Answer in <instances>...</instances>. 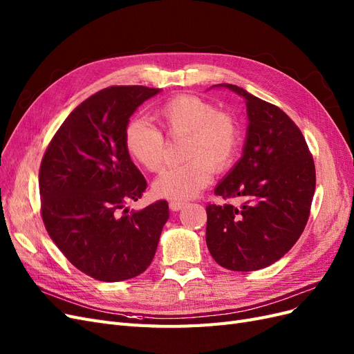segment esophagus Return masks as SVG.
Masks as SVG:
<instances>
[{
	"label": "esophagus",
	"instance_id": "34e87169",
	"mask_svg": "<svg viewBox=\"0 0 354 354\" xmlns=\"http://www.w3.org/2000/svg\"><path fill=\"white\" fill-rule=\"evenodd\" d=\"M185 205H186L185 201H177V199L169 201V209L171 211H180Z\"/></svg>",
	"mask_w": 354,
	"mask_h": 354
}]
</instances>
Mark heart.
<instances>
[{
  "label": "heart",
  "instance_id": "heart-1",
  "mask_svg": "<svg viewBox=\"0 0 354 354\" xmlns=\"http://www.w3.org/2000/svg\"><path fill=\"white\" fill-rule=\"evenodd\" d=\"M153 120L168 137L186 138V162L164 169L155 180L153 192L160 198H194L209 183L214 169H227L238 158L241 127L236 118L205 99L176 95L158 106ZM124 146L130 158L147 171L155 173L164 164V136L140 118L127 124Z\"/></svg>",
  "mask_w": 354,
  "mask_h": 354
}]
</instances>
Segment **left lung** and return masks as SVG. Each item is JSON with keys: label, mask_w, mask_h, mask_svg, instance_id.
Wrapping results in <instances>:
<instances>
[{"label": "left lung", "mask_w": 354, "mask_h": 354, "mask_svg": "<svg viewBox=\"0 0 354 354\" xmlns=\"http://www.w3.org/2000/svg\"><path fill=\"white\" fill-rule=\"evenodd\" d=\"M245 99L248 128L242 158L214 194L241 205L208 203L207 245L224 269L252 272L276 263L306 227L316 187L306 138L282 109L233 84Z\"/></svg>", "instance_id": "8db88e82"}]
</instances>
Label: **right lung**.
Segmentation results:
<instances>
[{
  "instance_id": "add662e5",
  "label": "right lung",
  "mask_w": 354,
  "mask_h": 354,
  "mask_svg": "<svg viewBox=\"0 0 354 354\" xmlns=\"http://www.w3.org/2000/svg\"><path fill=\"white\" fill-rule=\"evenodd\" d=\"M159 88L115 85L75 108L39 168L41 216L50 238L82 273L120 282L152 263L169 217L167 201L128 214L146 180L124 146L130 116Z\"/></svg>"
}]
</instances>
